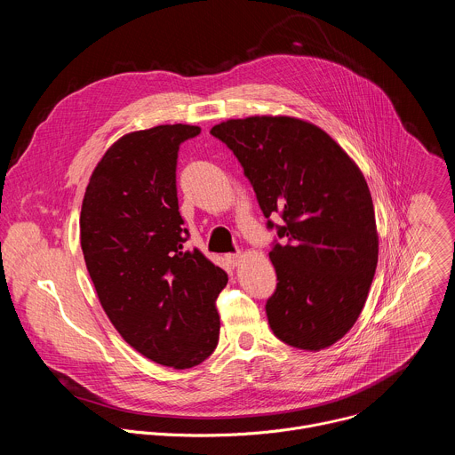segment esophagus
<instances>
[{"instance_id":"esophagus-1","label":"esophagus","mask_w":455,"mask_h":455,"mask_svg":"<svg viewBox=\"0 0 455 455\" xmlns=\"http://www.w3.org/2000/svg\"><path fill=\"white\" fill-rule=\"evenodd\" d=\"M241 257H243L241 251H237V253H228V255H227V261H228L232 267H237V265L241 263Z\"/></svg>"}]
</instances>
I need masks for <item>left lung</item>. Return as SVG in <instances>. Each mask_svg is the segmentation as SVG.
Returning <instances> with one entry per match:
<instances>
[{
  "instance_id": "1",
  "label": "left lung",
  "mask_w": 455,
  "mask_h": 455,
  "mask_svg": "<svg viewBox=\"0 0 455 455\" xmlns=\"http://www.w3.org/2000/svg\"><path fill=\"white\" fill-rule=\"evenodd\" d=\"M239 160L274 241L277 288L267 300L274 335L318 351L340 340L365 304L378 234L367 181L320 127L293 116H248L211 129ZM279 213L284 226L269 218Z\"/></svg>"
}]
</instances>
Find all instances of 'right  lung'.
<instances>
[{
  "instance_id": "add662e5",
  "label": "right lung",
  "mask_w": 455,
  "mask_h": 455,
  "mask_svg": "<svg viewBox=\"0 0 455 455\" xmlns=\"http://www.w3.org/2000/svg\"><path fill=\"white\" fill-rule=\"evenodd\" d=\"M198 125L124 135L97 164L81 209V246L99 300L122 339L146 358L188 369L220 339L225 270L187 250L178 211L180 146Z\"/></svg>"
}]
</instances>
